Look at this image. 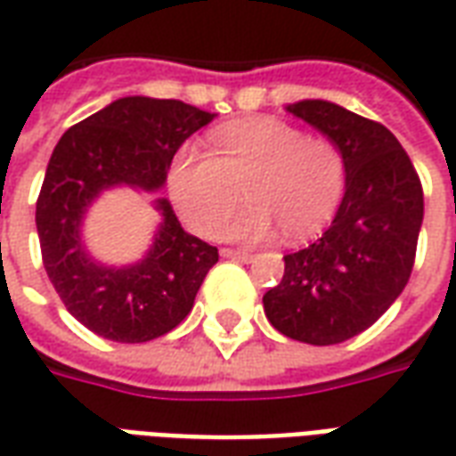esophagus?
<instances>
[{"label": "esophagus", "mask_w": 456, "mask_h": 456, "mask_svg": "<svg viewBox=\"0 0 456 456\" xmlns=\"http://www.w3.org/2000/svg\"><path fill=\"white\" fill-rule=\"evenodd\" d=\"M222 256L237 258V261H244V264H248V261H254V258H256L251 251H244V248H222Z\"/></svg>", "instance_id": "obj_1"}]
</instances>
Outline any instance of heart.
Here are the masks:
<instances>
[{
	"mask_svg": "<svg viewBox=\"0 0 456 456\" xmlns=\"http://www.w3.org/2000/svg\"><path fill=\"white\" fill-rule=\"evenodd\" d=\"M168 185L180 217L200 237L217 234L244 188L251 205L224 237L256 241L278 227L288 241H303L335 217L346 159L335 139L305 134L288 121H229L209 134V156L180 153Z\"/></svg>",
	"mask_w": 456,
	"mask_h": 456,
	"instance_id": "heart-1",
	"label": "heart"
}]
</instances>
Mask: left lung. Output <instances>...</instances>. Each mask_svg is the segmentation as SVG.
Instances as JSON below:
<instances>
[{"label": "left lung", "mask_w": 456, "mask_h": 456, "mask_svg": "<svg viewBox=\"0 0 456 456\" xmlns=\"http://www.w3.org/2000/svg\"><path fill=\"white\" fill-rule=\"evenodd\" d=\"M346 159V190L315 244L286 254V271L264 296L281 335L327 346L362 335L401 296L415 264L422 185L408 153L383 124L325 100L288 107Z\"/></svg>", "instance_id": "1"}]
</instances>
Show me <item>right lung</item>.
<instances>
[{"mask_svg":"<svg viewBox=\"0 0 456 456\" xmlns=\"http://www.w3.org/2000/svg\"><path fill=\"white\" fill-rule=\"evenodd\" d=\"M215 114L180 100L121 97L77 121L58 141L36 200V229L45 273L68 313L112 342L139 344L166 335L192 310L217 247L180 227L168 200L156 241L134 266H102L87 256L80 222L102 190H159L183 141Z\"/></svg>","mask_w":456,"mask_h":456,"instance_id":"add662e5","label":"right lung"}]
</instances>
